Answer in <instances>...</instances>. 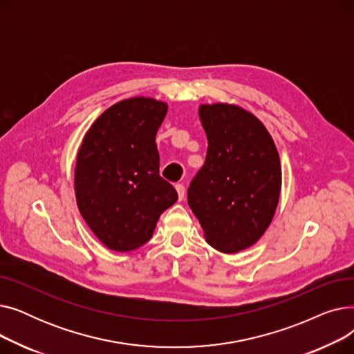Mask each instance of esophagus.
<instances>
[{
    "mask_svg": "<svg viewBox=\"0 0 354 354\" xmlns=\"http://www.w3.org/2000/svg\"><path fill=\"white\" fill-rule=\"evenodd\" d=\"M175 188H176V192H178V198H179V201H183V198H185V187L182 183H176L175 185Z\"/></svg>",
    "mask_w": 354,
    "mask_h": 354,
    "instance_id": "34e87169",
    "label": "esophagus"
}]
</instances>
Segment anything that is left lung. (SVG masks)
I'll return each instance as SVG.
<instances>
[{
  "instance_id": "obj_1",
  "label": "left lung",
  "mask_w": 354,
  "mask_h": 354,
  "mask_svg": "<svg viewBox=\"0 0 354 354\" xmlns=\"http://www.w3.org/2000/svg\"><path fill=\"white\" fill-rule=\"evenodd\" d=\"M198 111L208 151L188 203L207 243L235 254L252 247L272 222L281 194L280 155L264 123L241 106L199 104Z\"/></svg>"
}]
</instances>
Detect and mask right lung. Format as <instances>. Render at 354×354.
<instances>
[{
  "mask_svg": "<svg viewBox=\"0 0 354 354\" xmlns=\"http://www.w3.org/2000/svg\"><path fill=\"white\" fill-rule=\"evenodd\" d=\"M167 103L136 96L106 109L79 147L74 194L79 211L100 243L133 251L153 235L178 194L159 175L156 133Z\"/></svg>",
  "mask_w": 354,
  "mask_h": 354,
  "instance_id": "right-lung-1",
  "label": "right lung"
}]
</instances>
